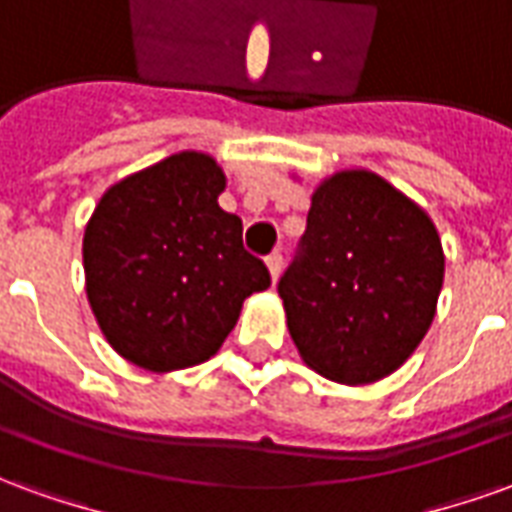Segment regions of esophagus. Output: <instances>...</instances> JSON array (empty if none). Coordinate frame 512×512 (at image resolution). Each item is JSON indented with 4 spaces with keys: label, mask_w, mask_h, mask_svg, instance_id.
<instances>
[{
    "label": "esophagus",
    "mask_w": 512,
    "mask_h": 512,
    "mask_svg": "<svg viewBox=\"0 0 512 512\" xmlns=\"http://www.w3.org/2000/svg\"><path fill=\"white\" fill-rule=\"evenodd\" d=\"M266 266H268V274H271V279L277 282L279 274H282V255H279V252H271V255L266 257Z\"/></svg>",
    "instance_id": "esophagus-1"
}]
</instances>
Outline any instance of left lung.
<instances>
[{
	"label": "left lung",
	"instance_id": "8db88e82",
	"mask_svg": "<svg viewBox=\"0 0 512 512\" xmlns=\"http://www.w3.org/2000/svg\"><path fill=\"white\" fill-rule=\"evenodd\" d=\"M444 282L436 224L370 169L318 183L307 233L279 279L304 365L362 386L392 376L428 334Z\"/></svg>",
	"mask_w": 512,
	"mask_h": 512
}]
</instances>
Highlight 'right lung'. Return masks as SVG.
Instances as JSON below:
<instances>
[{
    "label": "right lung",
    "mask_w": 512,
    "mask_h": 512,
    "mask_svg": "<svg viewBox=\"0 0 512 512\" xmlns=\"http://www.w3.org/2000/svg\"><path fill=\"white\" fill-rule=\"evenodd\" d=\"M216 158L183 150L117 180L84 227V288L106 343L131 365L172 373L208 362L244 301L271 285L219 208Z\"/></svg>",
    "instance_id": "add662e5"
}]
</instances>
